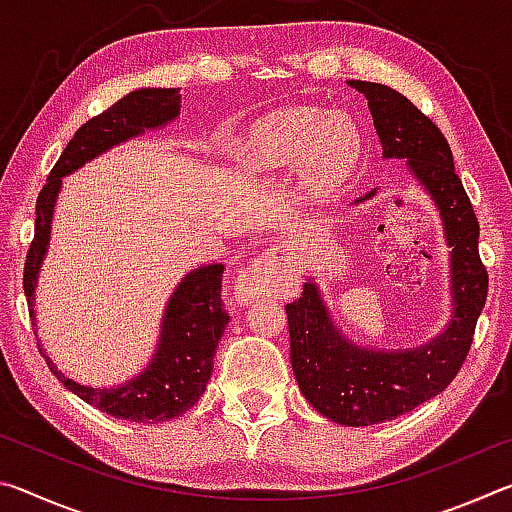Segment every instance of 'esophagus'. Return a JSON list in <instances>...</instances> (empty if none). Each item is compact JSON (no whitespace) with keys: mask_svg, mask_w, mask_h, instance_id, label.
<instances>
[{"mask_svg":"<svg viewBox=\"0 0 512 512\" xmlns=\"http://www.w3.org/2000/svg\"><path fill=\"white\" fill-rule=\"evenodd\" d=\"M296 273V259L293 248L277 246L271 248L255 262H250L235 280V298L239 302H253L266 293L282 291Z\"/></svg>","mask_w":512,"mask_h":512,"instance_id":"34e87169","label":"esophagus"}]
</instances>
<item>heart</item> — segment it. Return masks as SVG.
Segmentation results:
<instances>
[{"instance_id":"b5f03b06","label":"heart","mask_w":512,"mask_h":512,"mask_svg":"<svg viewBox=\"0 0 512 512\" xmlns=\"http://www.w3.org/2000/svg\"><path fill=\"white\" fill-rule=\"evenodd\" d=\"M343 123L348 126L352 140H357V131L343 112H327V115H320L316 110L282 112L259 131L255 151L259 158L273 164L302 160L311 173L325 176L336 164V155H329L327 149L343 142Z\"/></svg>"}]
</instances>
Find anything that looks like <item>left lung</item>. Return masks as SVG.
Instances as JSON below:
<instances>
[{"label": "left lung", "mask_w": 512, "mask_h": 512, "mask_svg": "<svg viewBox=\"0 0 512 512\" xmlns=\"http://www.w3.org/2000/svg\"><path fill=\"white\" fill-rule=\"evenodd\" d=\"M348 83L366 94L386 158H406L436 201L452 248L454 320L438 339L415 350L377 352L352 345L332 325L314 282H307L300 298L284 307L291 366L302 395L329 420L368 427L413 411L458 375L488 298V271L479 257V221L440 128L388 85Z\"/></svg>", "instance_id": "8db88e82"}]
</instances>
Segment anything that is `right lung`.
<instances>
[{"mask_svg":"<svg viewBox=\"0 0 512 512\" xmlns=\"http://www.w3.org/2000/svg\"><path fill=\"white\" fill-rule=\"evenodd\" d=\"M180 94L176 88H146L135 90L119 99L115 106L92 117L74 133L60 153L54 169L49 171L47 185L40 189L36 201V232L24 259V296H27L29 316L33 314V291H36L38 271L49 244V225L54 214L63 176L92 160L94 155L108 151L110 146L140 135L144 128L167 124L178 115ZM221 275L223 266H201L189 273L173 293L164 314L158 352L140 377L119 388H88L65 377L42 352L49 370L67 391L79 395L108 415L131 422H162L187 413L201 400L207 381L212 375L214 352L219 348L228 314L221 305Z\"/></svg>","mask_w":512,"mask_h":512,"instance_id":"right-lung-1","label":"right lung"}]
</instances>
